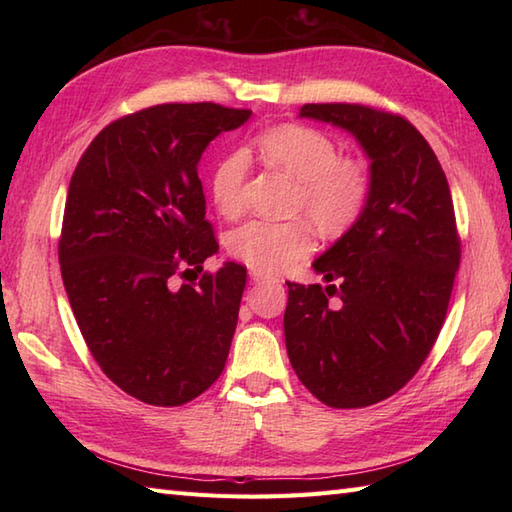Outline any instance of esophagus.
<instances>
[{"label": "esophagus", "mask_w": 512, "mask_h": 512, "mask_svg": "<svg viewBox=\"0 0 512 512\" xmlns=\"http://www.w3.org/2000/svg\"><path fill=\"white\" fill-rule=\"evenodd\" d=\"M250 279L253 281H277V277L275 275H270V273H264V270H250Z\"/></svg>", "instance_id": "esophagus-1"}]
</instances>
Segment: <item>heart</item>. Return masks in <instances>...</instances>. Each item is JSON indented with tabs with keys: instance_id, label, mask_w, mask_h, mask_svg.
<instances>
[{
	"instance_id": "heart-1",
	"label": "heart",
	"mask_w": 512,
	"mask_h": 512,
	"mask_svg": "<svg viewBox=\"0 0 512 512\" xmlns=\"http://www.w3.org/2000/svg\"><path fill=\"white\" fill-rule=\"evenodd\" d=\"M255 147L270 165L295 180L292 220H253L228 237V253L264 273L295 264L314 246V228L328 239L343 237L361 222L372 198V176L361 158L339 156V145L317 127L284 123L255 136ZM248 160L244 151H231L215 162L209 191L215 209L237 217L246 206ZM307 217L303 218L302 215Z\"/></svg>"
}]
</instances>
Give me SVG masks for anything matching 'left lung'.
<instances>
[{
    "label": "left lung",
    "instance_id": "1",
    "mask_svg": "<svg viewBox=\"0 0 512 512\" xmlns=\"http://www.w3.org/2000/svg\"><path fill=\"white\" fill-rule=\"evenodd\" d=\"M301 116L356 136L372 160V198L314 262L328 286L286 281V350L323 405L369 407L416 376L447 317L462 255L451 189L405 116L363 103H308Z\"/></svg>",
    "mask_w": 512,
    "mask_h": 512
}]
</instances>
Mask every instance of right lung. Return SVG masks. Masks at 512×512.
Masks as SVG:
<instances>
[{
    "instance_id": "1",
    "label": "right lung",
    "mask_w": 512,
    "mask_h": 512,
    "mask_svg": "<svg viewBox=\"0 0 512 512\" xmlns=\"http://www.w3.org/2000/svg\"><path fill=\"white\" fill-rule=\"evenodd\" d=\"M248 116L217 103L147 107L103 127L72 173L63 286L103 374L147 405L198 398L226 365L246 266L202 270L220 244L198 162Z\"/></svg>"
}]
</instances>
